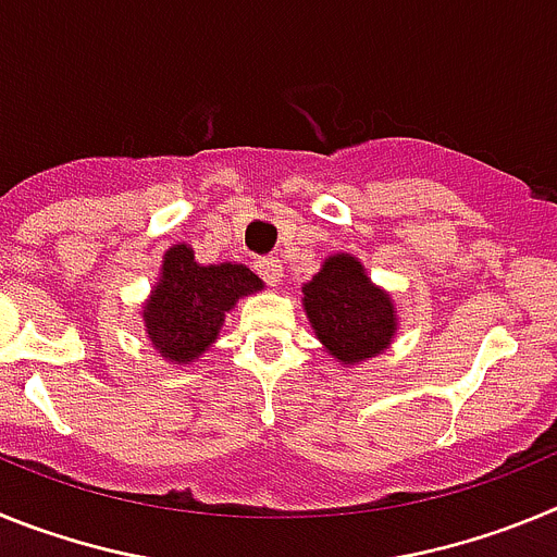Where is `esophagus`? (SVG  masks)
Here are the masks:
<instances>
[{
	"instance_id": "1",
	"label": "esophagus",
	"mask_w": 557,
	"mask_h": 557,
	"mask_svg": "<svg viewBox=\"0 0 557 557\" xmlns=\"http://www.w3.org/2000/svg\"><path fill=\"white\" fill-rule=\"evenodd\" d=\"M253 268H256V273L262 275L264 282L270 284V287H275V284L282 282L284 268H282V259H278V256H262V259H256Z\"/></svg>"
}]
</instances>
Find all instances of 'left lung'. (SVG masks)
<instances>
[{
	"label": "left lung",
	"mask_w": 557,
	"mask_h": 557,
	"mask_svg": "<svg viewBox=\"0 0 557 557\" xmlns=\"http://www.w3.org/2000/svg\"><path fill=\"white\" fill-rule=\"evenodd\" d=\"M301 293L314 334L343 366H359L391 346L396 307L385 289L371 284L357 256H329Z\"/></svg>",
	"instance_id": "obj_1"
}]
</instances>
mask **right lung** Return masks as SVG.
I'll use <instances>...</instances> for the list:
<instances>
[{"label":"right lung","mask_w":557,"mask_h":557,"mask_svg":"<svg viewBox=\"0 0 557 557\" xmlns=\"http://www.w3.org/2000/svg\"><path fill=\"white\" fill-rule=\"evenodd\" d=\"M262 287V278L245 264H198L189 245H172L141 309L147 337L172 366H189L218 339L225 312Z\"/></svg>","instance_id":"right-lung-1"}]
</instances>
